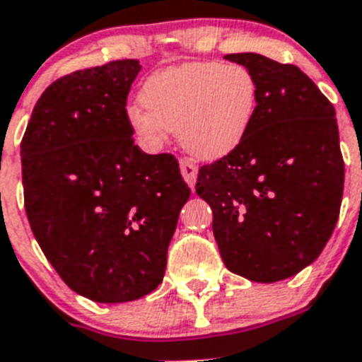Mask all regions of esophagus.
<instances>
[{
    "label": "esophagus",
    "mask_w": 362,
    "mask_h": 362,
    "mask_svg": "<svg viewBox=\"0 0 362 362\" xmlns=\"http://www.w3.org/2000/svg\"><path fill=\"white\" fill-rule=\"evenodd\" d=\"M179 166H181V174H183L185 181L194 188L197 179V166L192 161H188V159H181V161H179Z\"/></svg>",
    "instance_id": "obj_1"
}]
</instances>
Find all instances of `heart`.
<instances>
[{"mask_svg":"<svg viewBox=\"0 0 362 362\" xmlns=\"http://www.w3.org/2000/svg\"><path fill=\"white\" fill-rule=\"evenodd\" d=\"M257 99V79L245 65L183 63L150 74L139 90L141 108H129V123L148 145L177 132L185 150L217 159L245 139Z\"/></svg>","mask_w":362,"mask_h":362,"instance_id":"b5f03b06","label":"heart"}]
</instances>
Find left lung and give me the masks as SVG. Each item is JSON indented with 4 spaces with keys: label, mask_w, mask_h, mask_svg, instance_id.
<instances>
[{
    "label": "left lung",
    "mask_w": 362,
    "mask_h": 362,
    "mask_svg": "<svg viewBox=\"0 0 362 362\" xmlns=\"http://www.w3.org/2000/svg\"><path fill=\"white\" fill-rule=\"evenodd\" d=\"M250 69L259 99L245 139L203 165L196 192L214 212L230 272L276 283L313 263L339 219L344 161L335 108L299 66L228 54Z\"/></svg>",
    "instance_id": "1"
}]
</instances>
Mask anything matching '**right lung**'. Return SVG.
<instances>
[{
    "label": "right lung",
    "instance_id": "1",
    "mask_svg": "<svg viewBox=\"0 0 362 362\" xmlns=\"http://www.w3.org/2000/svg\"><path fill=\"white\" fill-rule=\"evenodd\" d=\"M139 70L136 59H117L62 76L21 139L32 233L66 286L95 303L158 288L190 197L172 153L134 143L127 98Z\"/></svg>",
    "mask_w": 362,
    "mask_h": 362
}]
</instances>
